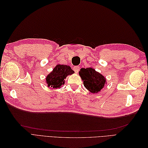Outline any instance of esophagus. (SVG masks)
Masks as SVG:
<instances>
[{
    "instance_id": "esophagus-1",
    "label": "esophagus",
    "mask_w": 148,
    "mask_h": 148,
    "mask_svg": "<svg viewBox=\"0 0 148 148\" xmlns=\"http://www.w3.org/2000/svg\"><path fill=\"white\" fill-rule=\"evenodd\" d=\"M73 70L75 71V73H78L79 70V66H73Z\"/></svg>"
}]
</instances>
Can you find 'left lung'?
I'll list each match as a JSON object with an SVG mask.
<instances>
[{
    "mask_svg": "<svg viewBox=\"0 0 148 148\" xmlns=\"http://www.w3.org/2000/svg\"><path fill=\"white\" fill-rule=\"evenodd\" d=\"M79 75L83 81L84 87L92 93H97L104 86L106 78L92 68L81 69Z\"/></svg>",
    "mask_w": 148,
    "mask_h": 148,
    "instance_id": "left-lung-1",
    "label": "left lung"
}]
</instances>
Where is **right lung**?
<instances>
[{"mask_svg":"<svg viewBox=\"0 0 148 148\" xmlns=\"http://www.w3.org/2000/svg\"><path fill=\"white\" fill-rule=\"evenodd\" d=\"M74 71L69 65H57L52 72L46 77V83L49 87L59 88L64 84V79L66 76L71 75Z\"/></svg>","mask_w":148,"mask_h":148,"instance_id":"obj_1","label":"right lung"}]
</instances>
